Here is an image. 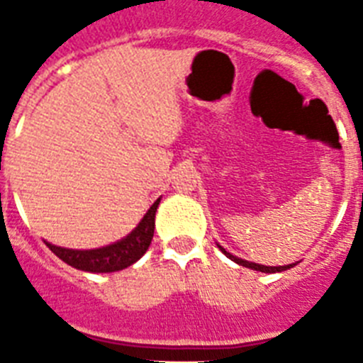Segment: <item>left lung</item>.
Instances as JSON below:
<instances>
[{
    "instance_id": "left-lung-1",
    "label": "left lung",
    "mask_w": 363,
    "mask_h": 363,
    "mask_svg": "<svg viewBox=\"0 0 363 363\" xmlns=\"http://www.w3.org/2000/svg\"><path fill=\"white\" fill-rule=\"evenodd\" d=\"M218 248H220L222 252L226 254L228 258L232 259V262H235V264L242 265V267H248V269L262 271V273H279V271H286V269H290V267H294V265H296V264H288V265H279V267H271V265L254 264V262H248V259H241V258H238V256H233V254L228 252L226 248H222L220 245H218Z\"/></svg>"
}]
</instances>
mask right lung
<instances>
[{
    "label": "right lung",
    "instance_id": "1",
    "mask_svg": "<svg viewBox=\"0 0 363 363\" xmlns=\"http://www.w3.org/2000/svg\"><path fill=\"white\" fill-rule=\"evenodd\" d=\"M160 205V198L152 203V207L143 216V220L137 224V228L131 233H128L124 239L107 245L101 248H92V250H75V248L56 247L52 242H47L50 250L58 256L62 262H65L71 267L88 273H113L121 271L135 264L143 254L150 247L154 235V218H156V209Z\"/></svg>",
    "mask_w": 363,
    "mask_h": 363
}]
</instances>
